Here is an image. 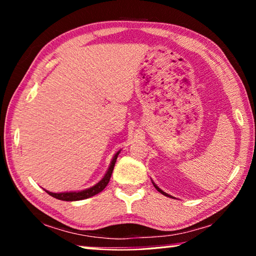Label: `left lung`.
I'll return each mask as SVG.
<instances>
[{
    "label": "left lung",
    "instance_id": "obj_1",
    "mask_svg": "<svg viewBox=\"0 0 256 256\" xmlns=\"http://www.w3.org/2000/svg\"><path fill=\"white\" fill-rule=\"evenodd\" d=\"M152 184H154V188H156V190H158V192H160V193H162V194H164V196H170V198H172V196H170V194H167L166 192H164V190H160V188H158V186H157V185H156V184L154 183V182H152Z\"/></svg>",
    "mask_w": 256,
    "mask_h": 256
}]
</instances>
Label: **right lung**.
<instances>
[{"label": "right lung", "instance_id": "add662e5", "mask_svg": "<svg viewBox=\"0 0 256 256\" xmlns=\"http://www.w3.org/2000/svg\"><path fill=\"white\" fill-rule=\"evenodd\" d=\"M120 152V150H118V152L114 154V157H112V159L110 167H108L106 174L104 175L102 178L99 180L97 184H94V186H92V188L82 190H70V192H60V193H53V192H50V190H45L50 194V196L58 198V200H62V201H80V200H84V198H88L96 196V194L102 192V190L106 188L108 182H110L112 170H114L116 159H118Z\"/></svg>", "mask_w": 256, "mask_h": 256}]
</instances>
